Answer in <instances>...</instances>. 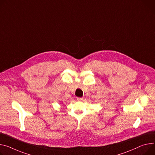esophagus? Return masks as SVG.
<instances>
[{"label": "esophagus", "instance_id": "1", "mask_svg": "<svg viewBox=\"0 0 155 155\" xmlns=\"http://www.w3.org/2000/svg\"><path fill=\"white\" fill-rule=\"evenodd\" d=\"M77 100L78 101H81L83 100V98L82 97H77Z\"/></svg>", "mask_w": 155, "mask_h": 155}]
</instances>
